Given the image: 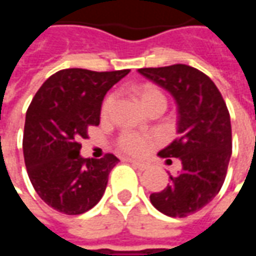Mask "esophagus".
<instances>
[{
  "label": "esophagus",
  "mask_w": 256,
  "mask_h": 256,
  "mask_svg": "<svg viewBox=\"0 0 256 256\" xmlns=\"http://www.w3.org/2000/svg\"><path fill=\"white\" fill-rule=\"evenodd\" d=\"M130 163H132V166L136 167L137 170H140V172H145L146 168H148V164H145V163H141V162L138 160H130Z\"/></svg>",
  "instance_id": "1"
}]
</instances>
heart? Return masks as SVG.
<instances>
[{
	"label": "heart",
	"mask_w": 256,
	"mask_h": 256,
	"mask_svg": "<svg viewBox=\"0 0 256 256\" xmlns=\"http://www.w3.org/2000/svg\"><path fill=\"white\" fill-rule=\"evenodd\" d=\"M138 96L144 108H148V106H154V104H163V106H166V97L162 93V90L154 86V84H142V86H140ZM115 100H116V96L114 94V93L106 96L104 101H102V104H101V116L106 118L111 114L114 104H115ZM150 144H152V141H150V137L138 133H133V132L123 133L119 137V140H118L119 148L123 152L130 154V155H144V154H146L150 150Z\"/></svg>",
	"instance_id": "b5f03b06"
}]
</instances>
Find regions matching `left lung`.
I'll use <instances>...</instances> for the list:
<instances>
[{
  "instance_id": "1",
  "label": "left lung",
  "mask_w": 256,
  "mask_h": 256,
  "mask_svg": "<svg viewBox=\"0 0 256 256\" xmlns=\"http://www.w3.org/2000/svg\"><path fill=\"white\" fill-rule=\"evenodd\" d=\"M138 72L166 89L177 104L178 138L158 155L178 158L182 170L150 198L164 215L184 218L207 206L224 185L232 156L229 111L214 82L190 66L140 68Z\"/></svg>"
}]
</instances>
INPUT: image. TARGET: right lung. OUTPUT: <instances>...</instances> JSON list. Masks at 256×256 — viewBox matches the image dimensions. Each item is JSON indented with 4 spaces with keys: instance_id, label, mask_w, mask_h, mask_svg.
Returning <instances> with one entry per match:
<instances>
[{
    "instance_id": "add662e5",
    "label": "right lung",
    "mask_w": 256,
    "mask_h": 256,
    "mask_svg": "<svg viewBox=\"0 0 256 256\" xmlns=\"http://www.w3.org/2000/svg\"><path fill=\"white\" fill-rule=\"evenodd\" d=\"M130 70L97 72L67 68L53 74L36 92L26 114L23 154L38 196L67 215L84 214L100 202L119 159L106 154L84 159L80 138L100 124L101 104Z\"/></svg>"
}]
</instances>
